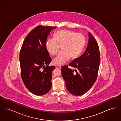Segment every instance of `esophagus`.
Masks as SVG:
<instances>
[{
  "label": "esophagus",
  "mask_w": 121,
  "mask_h": 121,
  "mask_svg": "<svg viewBox=\"0 0 121 121\" xmlns=\"http://www.w3.org/2000/svg\"><path fill=\"white\" fill-rule=\"evenodd\" d=\"M55 67H56V69H60L61 68V67L59 66H56Z\"/></svg>",
  "instance_id": "esophagus-1"
}]
</instances>
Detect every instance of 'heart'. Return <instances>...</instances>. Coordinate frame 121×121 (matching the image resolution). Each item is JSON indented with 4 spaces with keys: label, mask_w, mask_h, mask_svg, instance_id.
Segmentation results:
<instances>
[{
    "label": "heart",
    "mask_w": 121,
    "mask_h": 121,
    "mask_svg": "<svg viewBox=\"0 0 121 121\" xmlns=\"http://www.w3.org/2000/svg\"><path fill=\"white\" fill-rule=\"evenodd\" d=\"M85 43L86 39L82 34L60 30L54 34L53 39L47 40L45 46L47 52L52 56L57 54L61 47V52L52 61L54 65L60 66L67 62L70 58L78 56Z\"/></svg>",
    "instance_id": "1"
}]
</instances>
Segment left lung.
I'll use <instances>...</instances> for the list:
<instances>
[{
	"instance_id": "1",
	"label": "left lung",
	"mask_w": 121,
	"mask_h": 121,
	"mask_svg": "<svg viewBox=\"0 0 121 121\" xmlns=\"http://www.w3.org/2000/svg\"><path fill=\"white\" fill-rule=\"evenodd\" d=\"M87 47L79 58L61 68L62 76L66 82L68 91L74 96H81L87 92L97 78L100 62V54L98 43L92 34L88 33Z\"/></svg>"
}]
</instances>
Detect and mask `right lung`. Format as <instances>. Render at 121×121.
I'll list each match as a JSON object with an SVG mask.
<instances>
[{
	"label": "right lung",
	"instance_id": "right-lung-1",
	"mask_svg": "<svg viewBox=\"0 0 121 121\" xmlns=\"http://www.w3.org/2000/svg\"><path fill=\"white\" fill-rule=\"evenodd\" d=\"M55 26L39 25L27 35L20 49L19 61L21 76L29 91L37 96L49 92L52 86V61L46 49L48 35Z\"/></svg>",
	"mask_w": 121,
	"mask_h": 121
}]
</instances>
